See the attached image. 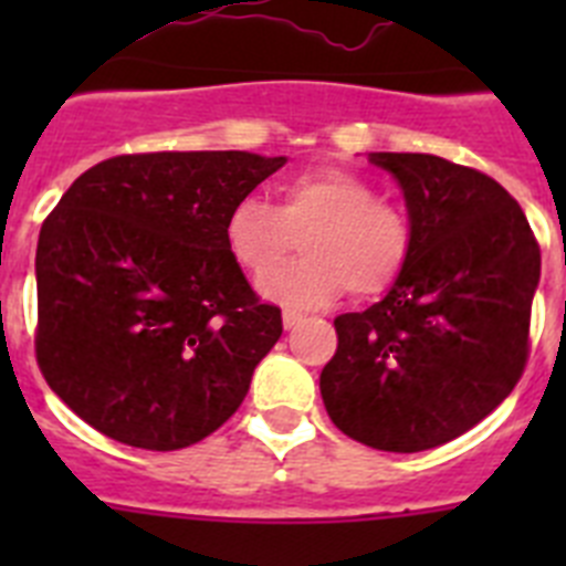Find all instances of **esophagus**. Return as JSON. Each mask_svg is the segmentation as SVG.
<instances>
[{"mask_svg":"<svg viewBox=\"0 0 566 566\" xmlns=\"http://www.w3.org/2000/svg\"><path fill=\"white\" fill-rule=\"evenodd\" d=\"M303 319V312H294V308H283V326L294 328Z\"/></svg>","mask_w":566,"mask_h":566,"instance_id":"esophagus-1","label":"esophagus"}]
</instances>
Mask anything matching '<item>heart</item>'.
Returning a JSON list of instances; mask_svg holds the SVG:
<instances>
[{
  "instance_id": "obj_1",
  "label": "heart",
  "mask_w": 566,
  "mask_h": 566,
  "mask_svg": "<svg viewBox=\"0 0 566 566\" xmlns=\"http://www.w3.org/2000/svg\"><path fill=\"white\" fill-rule=\"evenodd\" d=\"M297 237L307 258L260 283L266 297L294 306L328 303L345 286L359 300L379 297L402 277L413 249L408 212L379 198L374 181L339 167L289 178L277 207L240 198L223 223L229 254L254 277L285 259Z\"/></svg>"
}]
</instances>
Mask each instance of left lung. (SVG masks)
Returning a JSON list of instances; mask_svg holds the SVG:
<instances>
[{
    "mask_svg": "<svg viewBox=\"0 0 566 566\" xmlns=\"http://www.w3.org/2000/svg\"><path fill=\"white\" fill-rule=\"evenodd\" d=\"M368 161L402 187L411 260L379 303L334 319L319 394L345 437L417 453L462 437L516 388L542 252L522 207L484 172L424 153Z\"/></svg>",
    "mask_w": 566,
    "mask_h": 566,
    "instance_id": "obj_1",
    "label": "left lung"
}]
</instances>
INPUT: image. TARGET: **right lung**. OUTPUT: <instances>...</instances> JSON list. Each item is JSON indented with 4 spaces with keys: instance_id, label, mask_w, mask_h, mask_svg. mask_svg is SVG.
<instances>
[{
    "instance_id": "1",
    "label": "right lung",
    "mask_w": 566,
    "mask_h": 566,
    "mask_svg": "<svg viewBox=\"0 0 566 566\" xmlns=\"http://www.w3.org/2000/svg\"><path fill=\"white\" fill-rule=\"evenodd\" d=\"M286 155H115L78 175L36 247V359L98 433L178 451L240 408L283 334L223 240Z\"/></svg>"
}]
</instances>
